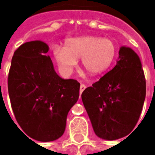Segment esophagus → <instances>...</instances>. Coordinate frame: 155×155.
<instances>
[{
	"mask_svg": "<svg viewBox=\"0 0 155 155\" xmlns=\"http://www.w3.org/2000/svg\"><path fill=\"white\" fill-rule=\"evenodd\" d=\"M85 88H86V85L85 84H81L80 85V94H82V92H84L85 90Z\"/></svg>",
	"mask_w": 155,
	"mask_h": 155,
	"instance_id": "1",
	"label": "esophagus"
}]
</instances>
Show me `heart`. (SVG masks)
Listing matches in <instances>:
<instances>
[{
    "mask_svg": "<svg viewBox=\"0 0 155 155\" xmlns=\"http://www.w3.org/2000/svg\"><path fill=\"white\" fill-rule=\"evenodd\" d=\"M117 48L110 39L87 35L65 41L64 47H54L52 54L62 71L69 74L81 58L83 68L90 75H97L109 68Z\"/></svg>",
    "mask_w": 155,
    "mask_h": 155,
    "instance_id": "b5f03b06",
    "label": "heart"
}]
</instances>
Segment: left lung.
I'll return each instance as SVG.
<instances>
[{
    "label": "left lung",
    "mask_w": 155,
    "mask_h": 155,
    "mask_svg": "<svg viewBox=\"0 0 155 155\" xmlns=\"http://www.w3.org/2000/svg\"><path fill=\"white\" fill-rule=\"evenodd\" d=\"M146 90L139 57L121 47L115 67L81 95L96 135L109 141L127 136L138 121Z\"/></svg>",
    "instance_id": "left-lung-1"
}]
</instances>
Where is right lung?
I'll return each instance as SVG.
<instances>
[{"mask_svg":"<svg viewBox=\"0 0 155 155\" xmlns=\"http://www.w3.org/2000/svg\"><path fill=\"white\" fill-rule=\"evenodd\" d=\"M48 51L42 41L20 46L13 54L8 76L16 120L28 136L40 142L54 141L63 134L68 112L80 96V83L57 75L46 55Z\"/></svg>","mask_w":155,"mask_h":155,"instance_id":"obj_1","label":"right lung"}]
</instances>
